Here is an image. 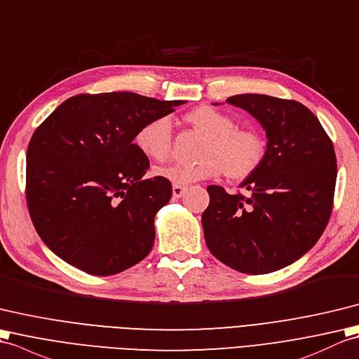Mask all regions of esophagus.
<instances>
[{
  "label": "esophagus",
  "instance_id": "obj_1",
  "mask_svg": "<svg viewBox=\"0 0 359 359\" xmlns=\"http://www.w3.org/2000/svg\"><path fill=\"white\" fill-rule=\"evenodd\" d=\"M184 192H186V187H184V186L175 184V186L172 187V194H173L175 198H181L182 195H184Z\"/></svg>",
  "mask_w": 359,
  "mask_h": 359
}]
</instances>
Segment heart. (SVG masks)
Wrapping results in <instances>:
<instances>
[{"label":"heart","instance_id":"heart-1","mask_svg":"<svg viewBox=\"0 0 359 359\" xmlns=\"http://www.w3.org/2000/svg\"><path fill=\"white\" fill-rule=\"evenodd\" d=\"M184 121L204 140L198 149L200 161L172 164L158 169L159 177L175 184H192L217 178L221 173L230 181H241L257 172L266 156V140L252 127H238L236 119L219 110L200 106L184 115ZM138 149L147 158L164 163L172 154V126L164 116L154 118L135 137Z\"/></svg>","mask_w":359,"mask_h":359}]
</instances>
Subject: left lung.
<instances>
[{"mask_svg":"<svg viewBox=\"0 0 359 359\" xmlns=\"http://www.w3.org/2000/svg\"><path fill=\"white\" fill-rule=\"evenodd\" d=\"M226 102L264 127V161L241 182L247 195L209 186L203 213L205 244L238 272L262 275L299 259L330 219L337 182L332 140L310 110L293 100L235 95Z\"/></svg>","mask_w":359,"mask_h":359,"instance_id":"left-lung-1","label":"left lung"}]
</instances>
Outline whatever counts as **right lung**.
Returning a JSON list of instances; mask_svg holds the SVG:
<instances>
[{
	"instance_id": "1",
	"label": "right lung",
	"mask_w": 359,
	"mask_h": 359,
	"mask_svg": "<svg viewBox=\"0 0 359 359\" xmlns=\"http://www.w3.org/2000/svg\"><path fill=\"white\" fill-rule=\"evenodd\" d=\"M184 101L132 92L83 93L62 102L32 135L26 200L39 238L83 272L109 276L150 253L169 180H144L149 158L133 140Z\"/></svg>"
}]
</instances>
